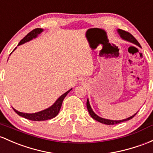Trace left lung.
I'll use <instances>...</instances> for the list:
<instances>
[{
  "label": "left lung",
  "mask_w": 153,
  "mask_h": 153,
  "mask_svg": "<svg viewBox=\"0 0 153 153\" xmlns=\"http://www.w3.org/2000/svg\"><path fill=\"white\" fill-rule=\"evenodd\" d=\"M117 31H118L119 34L120 35V36H121V37L123 38V39L127 40V41H128V42H131L133 43V44H135V45H138L139 47H141V45H140V44L139 43V42H138L137 40H136V39L135 38L134 36H133V35L131 34V33H130L129 32L125 31V30H122V29H118V30H117ZM86 106H87V109H88V111H89V114L91 115V117H92L94 120H95L96 121L99 122V123L105 124V125H115V124H118V123H123V122L128 121V120H131V119L133 118V117H134L135 116H136V114H137V113H136L135 114L131 116V117L125 119V120H118V121H117V120H114H114H106V119L101 118V117H98L97 114H94V112L92 111V109H91V106H90L89 100H87V102H86Z\"/></svg>",
  "instance_id": "obj_1"
}]
</instances>
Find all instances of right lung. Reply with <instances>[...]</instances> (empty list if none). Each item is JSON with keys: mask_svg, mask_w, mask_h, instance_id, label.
I'll return each mask as SVG.
<instances>
[{"mask_svg": "<svg viewBox=\"0 0 153 153\" xmlns=\"http://www.w3.org/2000/svg\"><path fill=\"white\" fill-rule=\"evenodd\" d=\"M42 30L43 29H42V28H35V29L32 30L31 31L29 32V33H28V34L22 39L20 42H19L18 45H20L23 44V43L26 42L30 41V40H31L33 38H36V36H37V35L39 34ZM16 48H14V50ZM71 90L72 89L69 90V91H67L66 93H64V94H62V95L56 101L55 103H54L52 106H51V107L45 109V110H43L42 111L37 112V113H22V112H20L18 111L15 110L14 108L13 109H14V111H15L19 116L24 117V118L27 119V120H32V121H45V120H51V119L54 118V117L58 115L59 111H60L61 107H62V102H63L64 97L67 95V94H68Z\"/></svg>", "mask_w": 153, "mask_h": 153, "instance_id": "add662e5", "label": "right lung"}]
</instances>
